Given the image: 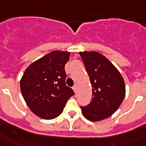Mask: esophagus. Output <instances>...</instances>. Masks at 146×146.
I'll list each match as a JSON object with an SVG mask.
<instances>
[{
	"label": "esophagus",
	"instance_id": "obj_1",
	"mask_svg": "<svg viewBox=\"0 0 146 146\" xmlns=\"http://www.w3.org/2000/svg\"><path fill=\"white\" fill-rule=\"evenodd\" d=\"M72 89H73V90H74V93L77 92V86H73V87H72Z\"/></svg>",
	"mask_w": 146,
	"mask_h": 146
}]
</instances>
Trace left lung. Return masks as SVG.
Instances as JSON below:
<instances>
[{
  "instance_id": "1",
  "label": "left lung",
  "mask_w": 146,
  "mask_h": 146,
  "mask_svg": "<svg viewBox=\"0 0 146 146\" xmlns=\"http://www.w3.org/2000/svg\"><path fill=\"white\" fill-rule=\"evenodd\" d=\"M92 85V98L82 114L91 121L105 119L116 111L125 96V84L118 69L96 52H79Z\"/></svg>"
}]
</instances>
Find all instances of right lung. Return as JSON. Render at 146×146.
Returning a JSON list of instances; mask_svg holds the SVG:
<instances>
[{
    "instance_id": "1",
    "label": "right lung",
    "mask_w": 146,
    "mask_h": 146,
    "mask_svg": "<svg viewBox=\"0 0 146 146\" xmlns=\"http://www.w3.org/2000/svg\"><path fill=\"white\" fill-rule=\"evenodd\" d=\"M70 52L52 51L31 64L20 81V89L27 105L37 116L53 119L64 110L74 94L66 85L65 64Z\"/></svg>"
}]
</instances>
